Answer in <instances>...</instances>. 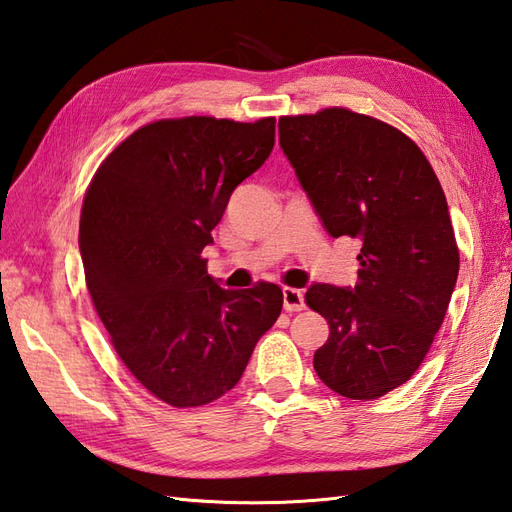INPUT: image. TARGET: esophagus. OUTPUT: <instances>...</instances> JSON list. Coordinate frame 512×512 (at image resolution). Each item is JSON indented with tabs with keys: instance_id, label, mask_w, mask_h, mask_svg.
Wrapping results in <instances>:
<instances>
[{
	"instance_id": "34e87169",
	"label": "esophagus",
	"mask_w": 512,
	"mask_h": 512,
	"mask_svg": "<svg viewBox=\"0 0 512 512\" xmlns=\"http://www.w3.org/2000/svg\"><path fill=\"white\" fill-rule=\"evenodd\" d=\"M305 307V296L296 288H283V310L285 312H301Z\"/></svg>"
}]
</instances>
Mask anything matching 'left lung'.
I'll list each match as a JSON object with an SVG mask.
<instances>
[{"label": "left lung", "instance_id": "8db88e82", "mask_svg": "<svg viewBox=\"0 0 512 512\" xmlns=\"http://www.w3.org/2000/svg\"><path fill=\"white\" fill-rule=\"evenodd\" d=\"M279 144L325 231L362 242L353 288L305 292L329 323L314 371L342 397L377 399L421 366L456 288L443 187L401 130L347 109L281 117Z\"/></svg>", "mask_w": 512, "mask_h": 512}]
</instances>
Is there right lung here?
<instances>
[{"mask_svg":"<svg viewBox=\"0 0 512 512\" xmlns=\"http://www.w3.org/2000/svg\"><path fill=\"white\" fill-rule=\"evenodd\" d=\"M272 148L275 117L152 122L104 159L82 202L95 312L128 371L174 408L231 390L281 314L279 285L224 290L200 257L233 189Z\"/></svg>","mask_w":512,"mask_h":512,"instance_id":"1","label":"right lung"}]
</instances>
